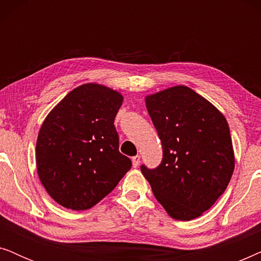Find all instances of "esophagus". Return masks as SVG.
<instances>
[{
	"label": "esophagus",
	"instance_id": "esophagus-1",
	"mask_svg": "<svg viewBox=\"0 0 261 261\" xmlns=\"http://www.w3.org/2000/svg\"><path fill=\"white\" fill-rule=\"evenodd\" d=\"M132 163H133V166L134 167H138L139 164H140V155H135L132 158Z\"/></svg>",
	"mask_w": 261,
	"mask_h": 261
}]
</instances>
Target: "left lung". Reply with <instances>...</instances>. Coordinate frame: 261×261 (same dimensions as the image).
Here are the masks:
<instances>
[{
  "label": "left lung",
  "mask_w": 261,
  "mask_h": 261,
  "mask_svg": "<svg viewBox=\"0 0 261 261\" xmlns=\"http://www.w3.org/2000/svg\"><path fill=\"white\" fill-rule=\"evenodd\" d=\"M163 146L155 169L141 172L156 201L174 220L190 221L212 208L226 190L235 158L223 114L185 85L146 96Z\"/></svg>",
  "instance_id": "obj_1"
}]
</instances>
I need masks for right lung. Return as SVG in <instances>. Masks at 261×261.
Listing matches in <instances>:
<instances>
[{
    "instance_id": "add662e5",
    "label": "right lung",
    "mask_w": 261,
    "mask_h": 261,
    "mask_svg": "<svg viewBox=\"0 0 261 261\" xmlns=\"http://www.w3.org/2000/svg\"><path fill=\"white\" fill-rule=\"evenodd\" d=\"M123 96L88 83L70 91L39 130L35 160L47 194L64 208L87 210L119 184L132 162L119 151L114 120Z\"/></svg>"
}]
</instances>
